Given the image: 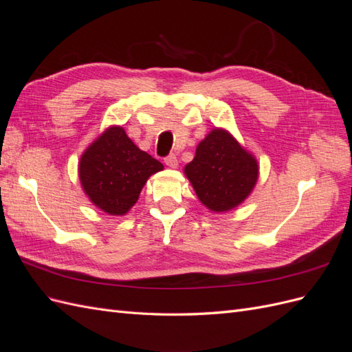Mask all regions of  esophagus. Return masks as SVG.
Segmentation results:
<instances>
[{"label": "esophagus", "instance_id": "34e87169", "mask_svg": "<svg viewBox=\"0 0 352 352\" xmlns=\"http://www.w3.org/2000/svg\"><path fill=\"white\" fill-rule=\"evenodd\" d=\"M164 163H166V166L170 167V168H176V167H177V157H176L175 154H170V155H167V157L164 158Z\"/></svg>", "mask_w": 352, "mask_h": 352}]
</instances>
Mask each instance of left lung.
<instances>
[{"mask_svg":"<svg viewBox=\"0 0 352 352\" xmlns=\"http://www.w3.org/2000/svg\"><path fill=\"white\" fill-rule=\"evenodd\" d=\"M258 162L229 131L214 127L184 168L198 199L210 211L226 212L250 197L258 180Z\"/></svg>","mask_w":352,"mask_h":352,"instance_id":"obj_1","label":"left lung"}]
</instances>
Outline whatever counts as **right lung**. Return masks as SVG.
I'll return each instance as SVG.
<instances>
[{
    "mask_svg": "<svg viewBox=\"0 0 352 352\" xmlns=\"http://www.w3.org/2000/svg\"><path fill=\"white\" fill-rule=\"evenodd\" d=\"M164 166L140 150L122 126L107 127L80 155L79 179L92 204L123 216L140 198L146 180Z\"/></svg>",
    "mask_w": 352,
    "mask_h": 352,
    "instance_id": "add662e5",
    "label": "right lung"
}]
</instances>
